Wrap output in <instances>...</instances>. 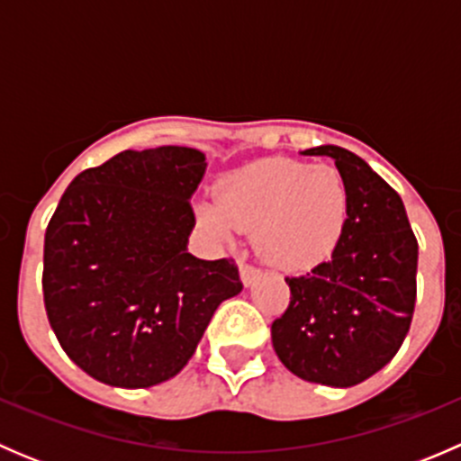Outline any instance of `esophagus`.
I'll use <instances>...</instances> for the list:
<instances>
[{
    "label": "esophagus",
    "instance_id": "obj_1",
    "mask_svg": "<svg viewBox=\"0 0 461 461\" xmlns=\"http://www.w3.org/2000/svg\"><path fill=\"white\" fill-rule=\"evenodd\" d=\"M258 276H260V269L258 267H254V265L240 263V281H243L245 287L252 285V283L257 281Z\"/></svg>",
    "mask_w": 461,
    "mask_h": 461
}]
</instances>
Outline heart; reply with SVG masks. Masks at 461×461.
I'll return each mask as SVG.
<instances>
[{
  "mask_svg": "<svg viewBox=\"0 0 461 461\" xmlns=\"http://www.w3.org/2000/svg\"><path fill=\"white\" fill-rule=\"evenodd\" d=\"M350 216V194L334 167L272 158L243 167L218 185V203L196 204L198 222L221 243L254 230L265 263L308 272L332 257Z\"/></svg>",
  "mask_w": 461,
  "mask_h": 461,
  "instance_id": "heart-1",
  "label": "heart"
}]
</instances>
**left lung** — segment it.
<instances>
[{
	"instance_id": "8db88e82",
	"label": "left lung",
	"mask_w": 461,
	"mask_h": 461,
	"mask_svg": "<svg viewBox=\"0 0 461 461\" xmlns=\"http://www.w3.org/2000/svg\"><path fill=\"white\" fill-rule=\"evenodd\" d=\"M301 153L332 158L350 216L332 258L285 278L292 296L272 323L274 352L301 379L350 388L379 373L411 330L420 248L402 198L368 162L334 144Z\"/></svg>"
}]
</instances>
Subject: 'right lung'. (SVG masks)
Returning a JSON list of instances; mask_svg holds the SVG:
<instances>
[{
	"label": "right lung",
	"mask_w": 461,
	"mask_h": 461,
	"mask_svg": "<svg viewBox=\"0 0 461 461\" xmlns=\"http://www.w3.org/2000/svg\"><path fill=\"white\" fill-rule=\"evenodd\" d=\"M204 169L198 149H127L64 192L44 236V305L62 350L93 379H171L218 305L243 290L234 260L187 252Z\"/></svg>",
	"instance_id": "right-lung-1"
}]
</instances>
